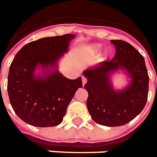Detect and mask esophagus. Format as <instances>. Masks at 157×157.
Returning <instances> with one entry per match:
<instances>
[{"instance_id":"obj_1","label":"esophagus","mask_w":157,"mask_h":157,"mask_svg":"<svg viewBox=\"0 0 157 157\" xmlns=\"http://www.w3.org/2000/svg\"><path fill=\"white\" fill-rule=\"evenodd\" d=\"M82 85L84 86L85 83H86V78L82 76Z\"/></svg>"}]
</instances>
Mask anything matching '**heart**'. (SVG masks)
<instances>
[{
  "mask_svg": "<svg viewBox=\"0 0 157 157\" xmlns=\"http://www.w3.org/2000/svg\"><path fill=\"white\" fill-rule=\"evenodd\" d=\"M101 48H102V45L100 44H94L90 45L88 48L89 51H91V52H94V53L100 52Z\"/></svg>",
  "mask_w": 157,
  "mask_h": 157,
  "instance_id": "1",
  "label": "heart"
}]
</instances>
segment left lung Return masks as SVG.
<instances>
[{
    "mask_svg": "<svg viewBox=\"0 0 157 157\" xmlns=\"http://www.w3.org/2000/svg\"><path fill=\"white\" fill-rule=\"evenodd\" d=\"M116 54L110 61L91 66L82 72L87 82L86 107L95 122L105 126L128 123L142 112L148 94L149 77L142 55L123 40H111ZM121 70L130 78L128 84L116 89L112 77Z\"/></svg>",
    "mask_w": 157,
    "mask_h": 157,
    "instance_id": "1",
    "label": "left lung"
}]
</instances>
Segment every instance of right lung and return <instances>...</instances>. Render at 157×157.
Here are the masks:
<instances>
[{"instance_id":"obj_1","label":"right lung","mask_w":157,"mask_h":157,"mask_svg":"<svg viewBox=\"0 0 157 157\" xmlns=\"http://www.w3.org/2000/svg\"><path fill=\"white\" fill-rule=\"evenodd\" d=\"M75 36L40 39L15 55L7 91L13 111L26 123L38 127L59 125L76 91L82 87V78L69 79L58 71L59 61Z\"/></svg>"}]
</instances>
